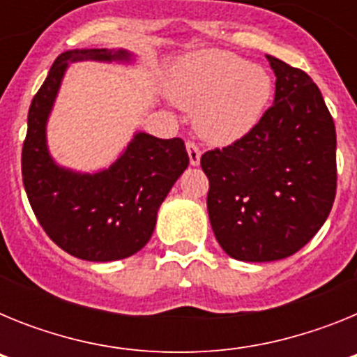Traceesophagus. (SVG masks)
I'll return each instance as SVG.
<instances>
[{"label":"esophagus","instance_id":"1","mask_svg":"<svg viewBox=\"0 0 357 357\" xmlns=\"http://www.w3.org/2000/svg\"><path fill=\"white\" fill-rule=\"evenodd\" d=\"M185 150H188L189 162H191V166H198V164H200V157H202L200 148H198L193 141H188V143H185Z\"/></svg>","mask_w":357,"mask_h":357}]
</instances>
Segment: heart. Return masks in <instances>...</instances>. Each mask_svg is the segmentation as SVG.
Segmentation results:
<instances>
[{
	"label": "heart",
	"mask_w": 357,
	"mask_h": 357,
	"mask_svg": "<svg viewBox=\"0 0 357 357\" xmlns=\"http://www.w3.org/2000/svg\"><path fill=\"white\" fill-rule=\"evenodd\" d=\"M173 102L195 112V128L206 141L229 144L259 121L272 96V78L261 66L223 50H202L175 66Z\"/></svg>",
	"instance_id": "heart-1"
}]
</instances>
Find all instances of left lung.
<instances>
[{"label": "left lung", "instance_id": "left-lung-1", "mask_svg": "<svg viewBox=\"0 0 357 357\" xmlns=\"http://www.w3.org/2000/svg\"><path fill=\"white\" fill-rule=\"evenodd\" d=\"M266 59L277 77L273 105L241 139L200 159L214 236L247 263L301 250L336 197V130L320 89L302 69Z\"/></svg>", "mask_w": 357, "mask_h": 357}]
</instances>
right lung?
Wrapping results in <instances>:
<instances>
[{
  "instance_id": "right-lung-1",
  "label": "right lung",
  "mask_w": 357,
  "mask_h": 357,
  "mask_svg": "<svg viewBox=\"0 0 357 357\" xmlns=\"http://www.w3.org/2000/svg\"><path fill=\"white\" fill-rule=\"evenodd\" d=\"M127 50H69L53 62L31 100L21 155L24 191L44 232L78 259L107 263L130 257L150 241L157 211L189 157L181 137L159 139L134 134L107 169L80 173L59 166L50 155L46 125L71 62H132Z\"/></svg>"
}]
</instances>
